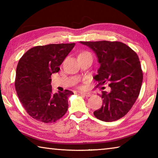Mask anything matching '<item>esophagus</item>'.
<instances>
[{
    "mask_svg": "<svg viewBox=\"0 0 158 158\" xmlns=\"http://www.w3.org/2000/svg\"><path fill=\"white\" fill-rule=\"evenodd\" d=\"M80 95L84 96V97H90V96H91V93H84V92H81V93H80Z\"/></svg>",
    "mask_w": 158,
    "mask_h": 158,
    "instance_id": "1",
    "label": "esophagus"
}]
</instances>
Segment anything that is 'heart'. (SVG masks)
I'll use <instances>...</instances> for the list:
<instances>
[{
  "label": "heart",
  "instance_id": "b5f03b06",
  "mask_svg": "<svg viewBox=\"0 0 158 158\" xmlns=\"http://www.w3.org/2000/svg\"><path fill=\"white\" fill-rule=\"evenodd\" d=\"M84 53H89V52H84Z\"/></svg>",
  "mask_w": 158,
  "mask_h": 158
}]
</instances>
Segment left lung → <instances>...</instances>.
Wrapping results in <instances>:
<instances>
[{"mask_svg": "<svg viewBox=\"0 0 158 158\" xmlns=\"http://www.w3.org/2000/svg\"><path fill=\"white\" fill-rule=\"evenodd\" d=\"M90 47L98 57L100 68L93 78L97 85L109 83L111 90L102 91L103 105L94 116L105 122L117 121L126 115L138 98L143 81L137 53L121 42H80ZM103 89V88H102Z\"/></svg>", "mask_w": 158, "mask_h": 158, "instance_id": "1", "label": "left lung"}]
</instances>
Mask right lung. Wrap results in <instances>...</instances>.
I'll return each instance as SVG.
<instances>
[{
    "label": "right lung",
    "instance_id": "1",
    "mask_svg": "<svg viewBox=\"0 0 158 158\" xmlns=\"http://www.w3.org/2000/svg\"><path fill=\"white\" fill-rule=\"evenodd\" d=\"M75 43L51 44L27 51L17 67L15 89L26 112L37 121L54 123L68 111L69 90L53 93L51 75L59 66Z\"/></svg>",
    "mask_w": 158,
    "mask_h": 158
}]
</instances>
